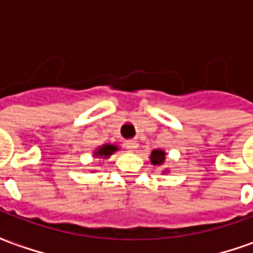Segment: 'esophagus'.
<instances>
[{
    "label": "esophagus",
    "instance_id": "obj_1",
    "mask_svg": "<svg viewBox=\"0 0 253 253\" xmlns=\"http://www.w3.org/2000/svg\"><path fill=\"white\" fill-rule=\"evenodd\" d=\"M126 148L128 149L130 152H134V150L138 148V142L135 139H128V141H126Z\"/></svg>",
    "mask_w": 253,
    "mask_h": 253
}]
</instances>
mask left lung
<instances>
[{"label":"left lung","instance_id":"8db88e82","mask_svg":"<svg viewBox=\"0 0 253 253\" xmlns=\"http://www.w3.org/2000/svg\"><path fill=\"white\" fill-rule=\"evenodd\" d=\"M165 161V152L161 149H154L150 154V163L153 165H163Z\"/></svg>","mask_w":253,"mask_h":253}]
</instances>
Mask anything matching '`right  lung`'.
<instances>
[{
	"label": "right lung",
	"instance_id": "right-lung-1",
	"mask_svg": "<svg viewBox=\"0 0 253 253\" xmlns=\"http://www.w3.org/2000/svg\"><path fill=\"white\" fill-rule=\"evenodd\" d=\"M118 146L115 145H110V143H107V145H103V146H100L93 152L94 157H100V159H108L111 154L115 153L116 150H118Z\"/></svg>",
	"mask_w": 253,
	"mask_h": 253
}]
</instances>
